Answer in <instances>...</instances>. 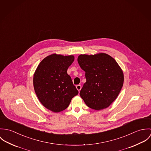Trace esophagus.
I'll return each mask as SVG.
<instances>
[{
  "label": "esophagus",
  "instance_id": "1",
  "mask_svg": "<svg viewBox=\"0 0 151 151\" xmlns=\"http://www.w3.org/2000/svg\"><path fill=\"white\" fill-rule=\"evenodd\" d=\"M76 88H77V89H78V91H80L81 90V85H77V86H76Z\"/></svg>",
  "mask_w": 151,
  "mask_h": 151
}]
</instances>
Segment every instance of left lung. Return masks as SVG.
<instances>
[{
    "label": "left lung",
    "mask_w": 151,
    "mask_h": 151,
    "mask_svg": "<svg viewBox=\"0 0 151 151\" xmlns=\"http://www.w3.org/2000/svg\"><path fill=\"white\" fill-rule=\"evenodd\" d=\"M77 61L86 72V78L80 96L92 109L108 108L116 99L123 85L124 75L121 68L106 53L81 55Z\"/></svg>",
    "instance_id": "left-lung-1"
}]
</instances>
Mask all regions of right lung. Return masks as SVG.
Returning <instances> with one entry per match:
<instances>
[{"instance_id": "right-lung-1", "label": "right lung", "mask_w": 151, "mask_h": 151, "mask_svg": "<svg viewBox=\"0 0 151 151\" xmlns=\"http://www.w3.org/2000/svg\"><path fill=\"white\" fill-rule=\"evenodd\" d=\"M74 60L72 55L53 54L43 59L34 73L33 83L37 96L45 108L53 112L65 110L78 93L67 73Z\"/></svg>"}]
</instances>
